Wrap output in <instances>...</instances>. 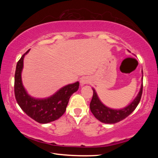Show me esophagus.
<instances>
[{"mask_svg":"<svg viewBox=\"0 0 158 158\" xmlns=\"http://www.w3.org/2000/svg\"><path fill=\"white\" fill-rule=\"evenodd\" d=\"M89 82V80L87 77H82L81 79H80V83H81V85H85L87 84V83H88Z\"/></svg>","mask_w":158,"mask_h":158,"instance_id":"esophagus-1","label":"esophagus"}]
</instances>
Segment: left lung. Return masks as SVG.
<instances>
[{
	"label": "left lung",
	"mask_w": 158,
	"mask_h": 158,
	"mask_svg": "<svg viewBox=\"0 0 158 158\" xmlns=\"http://www.w3.org/2000/svg\"><path fill=\"white\" fill-rule=\"evenodd\" d=\"M143 73V70H142ZM93 89V96L90 102V110L93 115L100 122L105 123H115L124 119L130 115L138 106L143 93V83L140 91L135 99L129 105L122 109H112L106 106L100 101L94 89Z\"/></svg>",
	"instance_id": "left-lung-1"
}]
</instances>
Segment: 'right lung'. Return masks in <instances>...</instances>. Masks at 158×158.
<instances>
[{"instance_id": "1", "label": "right lung", "mask_w": 158, "mask_h": 158, "mask_svg": "<svg viewBox=\"0 0 158 158\" xmlns=\"http://www.w3.org/2000/svg\"><path fill=\"white\" fill-rule=\"evenodd\" d=\"M28 49L17 63L15 73L14 92L17 102L26 115L40 123H48L59 119L64 113L70 97L79 89L77 81L69 84L46 98H36L30 96L22 81V71L23 58L29 52Z\"/></svg>"}]
</instances>
